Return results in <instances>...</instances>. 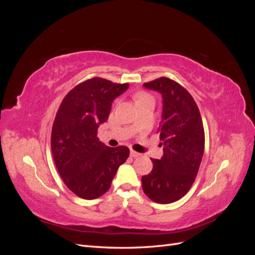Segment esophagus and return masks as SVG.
Listing matches in <instances>:
<instances>
[{
  "instance_id": "esophagus-1",
  "label": "esophagus",
  "mask_w": 255,
  "mask_h": 255,
  "mask_svg": "<svg viewBox=\"0 0 255 255\" xmlns=\"http://www.w3.org/2000/svg\"><path fill=\"white\" fill-rule=\"evenodd\" d=\"M130 156L132 157H138V156H140L141 154L140 153H138V152H136V151H134V150H130Z\"/></svg>"
}]
</instances>
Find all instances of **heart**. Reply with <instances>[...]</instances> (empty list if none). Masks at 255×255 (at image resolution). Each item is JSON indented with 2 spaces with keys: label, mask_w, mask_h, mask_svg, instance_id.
Returning <instances> with one entry per match:
<instances>
[{
  "label": "heart",
  "mask_w": 255,
  "mask_h": 255,
  "mask_svg": "<svg viewBox=\"0 0 255 255\" xmlns=\"http://www.w3.org/2000/svg\"><path fill=\"white\" fill-rule=\"evenodd\" d=\"M148 97H150V96L148 94H145V92H139V94H137L135 96V100H136V102H137V101H140V100H142L144 98H148Z\"/></svg>",
  "instance_id": "b5f03b06"
}]
</instances>
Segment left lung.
<instances>
[{"mask_svg": "<svg viewBox=\"0 0 255 255\" xmlns=\"http://www.w3.org/2000/svg\"><path fill=\"white\" fill-rule=\"evenodd\" d=\"M143 86L163 97L157 132L164 154L160 159L151 158L153 169L141 177L142 189L154 202L172 203L186 195L196 180L205 144L203 122L194 98L179 83L161 76Z\"/></svg>", "mask_w": 255, "mask_h": 255, "instance_id": "obj_1", "label": "left lung"}]
</instances>
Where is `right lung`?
Here are the masks:
<instances>
[{
	"mask_svg": "<svg viewBox=\"0 0 255 255\" xmlns=\"http://www.w3.org/2000/svg\"><path fill=\"white\" fill-rule=\"evenodd\" d=\"M128 87V83L92 78L76 85L59 105L52 127V154L66 186L80 198L104 195L129 155L128 146L111 148L97 137L99 125L109 119L114 99Z\"/></svg>",
	"mask_w": 255,
	"mask_h": 255,
	"instance_id": "obj_1",
	"label": "right lung"
}]
</instances>
